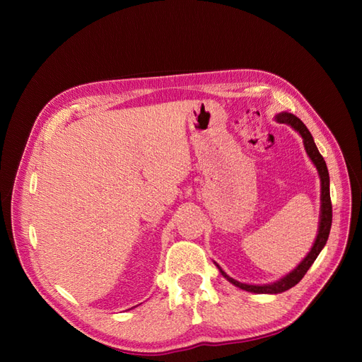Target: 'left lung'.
I'll return each mask as SVG.
<instances>
[{"label":"left lung","mask_w":362,"mask_h":362,"mask_svg":"<svg viewBox=\"0 0 362 362\" xmlns=\"http://www.w3.org/2000/svg\"><path fill=\"white\" fill-rule=\"evenodd\" d=\"M276 120L281 124H288L291 125L298 133L302 136L303 139V145L306 149V154L310 156L311 161L314 163V166L319 170L320 175V181H322V210H320V225H319V234H317V238L314 242V246L311 247L310 254L303 258V261L300 264L296 267L293 272H290L287 276H284L282 279L273 282V284H267V286H249V284H242L238 282L233 278H229L226 273L221 269L222 275L231 282L234 284L235 287L250 291V293H258V294H276V293H282V291H287L291 287H294L296 284H298L303 276L305 273L308 272V269L313 266V262L315 261V258L319 257V254L322 252V249L325 247L326 242H327V237H329L331 233V225H332V204H331V194H329V172H327L326 168V163L322 157V154L317 149L315 144H314V139L311 136V133L308 131V128L305 127V124L299 117H296L291 113H279L276 116Z\"/></svg>","instance_id":"8db88e82"}]
</instances>
